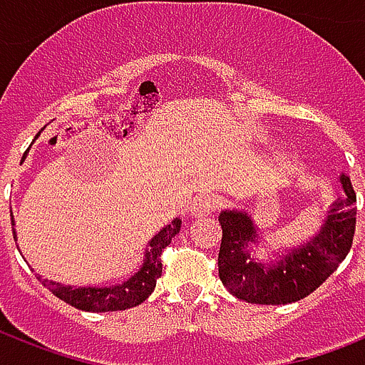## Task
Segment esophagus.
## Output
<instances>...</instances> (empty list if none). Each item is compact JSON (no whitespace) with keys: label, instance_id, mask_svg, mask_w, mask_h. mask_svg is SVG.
Returning a JSON list of instances; mask_svg holds the SVG:
<instances>
[{"label":"esophagus","instance_id":"34e87169","mask_svg":"<svg viewBox=\"0 0 365 365\" xmlns=\"http://www.w3.org/2000/svg\"><path fill=\"white\" fill-rule=\"evenodd\" d=\"M220 205H222V200H220V197H216V195H199V197L193 200V205H191V214H193V216H208V214H212L214 210H217Z\"/></svg>","mask_w":365,"mask_h":365}]
</instances>
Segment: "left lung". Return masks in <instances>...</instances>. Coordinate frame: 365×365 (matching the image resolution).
Returning <instances> with one entry per match:
<instances>
[{
  "label": "left lung",
  "instance_id": "8db88e82",
  "mask_svg": "<svg viewBox=\"0 0 365 365\" xmlns=\"http://www.w3.org/2000/svg\"><path fill=\"white\" fill-rule=\"evenodd\" d=\"M345 195L337 199L318 237L294 250L277 265L250 257L248 244L255 242V229L242 212H222V246L217 271L223 286L239 299L259 305H286L309 294L339 267L352 248L356 229V193L351 178L343 176Z\"/></svg>",
  "mask_w": 365,
  "mask_h": 365
}]
</instances>
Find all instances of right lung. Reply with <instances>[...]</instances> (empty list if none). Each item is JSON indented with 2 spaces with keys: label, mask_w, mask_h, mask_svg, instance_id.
<instances>
[{
  "label": "right lung",
  "mask_w": 365,
  "mask_h": 365,
  "mask_svg": "<svg viewBox=\"0 0 365 365\" xmlns=\"http://www.w3.org/2000/svg\"><path fill=\"white\" fill-rule=\"evenodd\" d=\"M180 227H182V222L174 220L159 235H155L151 242H149V250L145 252V261H143L142 269L134 277L128 278L126 282L119 284V286H110V288H71V286H62V284L53 282V280H41V277L37 278L58 299L66 301L68 305L76 307L79 311H125V309L140 305L142 301H145L149 295L153 294L157 278L163 274L160 255H163L166 246L172 242V239L180 233Z\"/></svg>",
  "instance_id": "1"
}]
</instances>
